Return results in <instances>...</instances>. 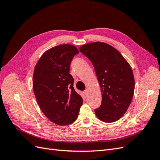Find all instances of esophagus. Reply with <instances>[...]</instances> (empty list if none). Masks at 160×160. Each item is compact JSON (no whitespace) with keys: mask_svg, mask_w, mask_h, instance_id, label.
<instances>
[{"mask_svg":"<svg viewBox=\"0 0 160 160\" xmlns=\"http://www.w3.org/2000/svg\"><path fill=\"white\" fill-rule=\"evenodd\" d=\"M83 94H84V96H85V98H86L87 97H88V91H87V90H85L84 92H83Z\"/></svg>","mask_w":160,"mask_h":160,"instance_id":"1","label":"esophagus"}]
</instances>
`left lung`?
Here are the masks:
<instances>
[{"instance_id": "1", "label": "left lung", "mask_w": 160, "mask_h": 160, "mask_svg": "<svg viewBox=\"0 0 160 160\" xmlns=\"http://www.w3.org/2000/svg\"><path fill=\"white\" fill-rule=\"evenodd\" d=\"M79 50L93 63L102 93L101 105L95 109L96 116L104 122H116L126 112L133 98L132 68L117 49L105 42L88 43Z\"/></svg>"}]
</instances>
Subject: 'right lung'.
<instances>
[{
	"label": "right lung",
	"instance_id": "add662e5",
	"mask_svg": "<svg viewBox=\"0 0 160 160\" xmlns=\"http://www.w3.org/2000/svg\"><path fill=\"white\" fill-rule=\"evenodd\" d=\"M79 53L72 45H61L43 53L35 67L32 88L42 113L57 125H67L78 117L83 99L73 88L71 62Z\"/></svg>",
	"mask_w": 160,
	"mask_h": 160
}]
</instances>
